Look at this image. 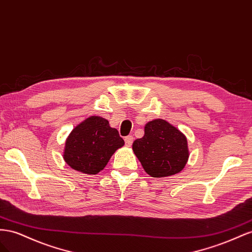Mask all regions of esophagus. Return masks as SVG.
Here are the masks:
<instances>
[{
	"label": "esophagus",
	"instance_id": "esophagus-1",
	"mask_svg": "<svg viewBox=\"0 0 252 252\" xmlns=\"http://www.w3.org/2000/svg\"><path fill=\"white\" fill-rule=\"evenodd\" d=\"M133 140H134V138H133V136H132V135H128V136H126V137L125 138V141H126V147H131V146H132V143H133Z\"/></svg>",
	"mask_w": 252,
	"mask_h": 252
}]
</instances>
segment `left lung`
I'll return each mask as SVG.
<instances>
[{
	"mask_svg": "<svg viewBox=\"0 0 252 252\" xmlns=\"http://www.w3.org/2000/svg\"><path fill=\"white\" fill-rule=\"evenodd\" d=\"M133 151L142 168L152 177L179 173L189 157L186 136L163 119L148 122L143 137L133 142Z\"/></svg>",
	"mask_w": 252,
	"mask_h": 252,
	"instance_id": "8db88e82",
	"label": "left lung"
}]
</instances>
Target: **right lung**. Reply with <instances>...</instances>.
<instances>
[{"label":"right lung","mask_w":252,"mask_h":252,"mask_svg":"<svg viewBox=\"0 0 252 252\" xmlns=\"http://www.w3.org/2000/svg\"><path fill=\"white\" fill-rule=\"evenodd\" d=\"M125 145L116 128L100 116H91L70 132L63 158L68 166L84 174L103 170L116 150Z\"/></svg>","instance_id":"right-lung-1"}]
</instances>
